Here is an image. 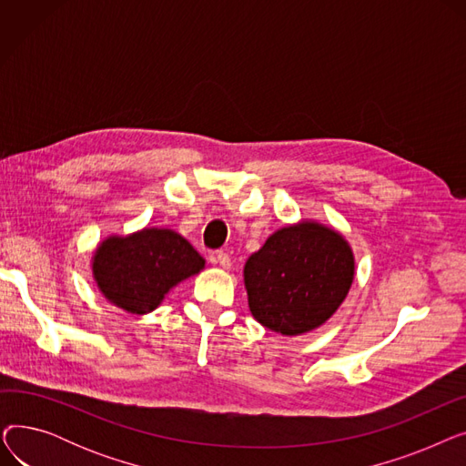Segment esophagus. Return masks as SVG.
Segmentation results:
<instances>
[{"label": "esophagus", "instance_id": "1", "mask_svg": "<svg viewBox=\"0 0 466 466\" xmlns=\"http://www.w3.org/2000/svg\"><path fill=\"white\" fill-rule=\"evenodd\" d=\"M209 260H211L213 264H218V266L227 268V270L232 266V260H230V257H228L225 251H213V253L209 255Z\"/></svg>", "mask_w": 466, "mask_h": 466}]
</instances>
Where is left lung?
Returning a JSON list of instances; mask_svg holds the SVG:
<instances>
[{
  "label": "left lung",
  "instance_id": "obj_1",
  "mask_svg": "<svg viewBox=\"0 0 466 466\" xmlns=\"http://www.w3.org/2000/svg\"><path fill=\"white\" fill-rule=\"evenodd\" d=\"M353 276L348 241L308 220L272 234L243 268L253 317L287 336L309 332L330 319L348 297Z\"/></svg>",
  "mask_w": 466,
  "mask_h": 466
}]
</instances>
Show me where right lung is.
I'll return each mask as SVG.
<instances>
[{
	"instance_id": "obj_1",
	"label": "right lung",
	"mask_w": 466,
	"mask_h": 466,
	"mask_svg": "<svg viewBox=\"0 0 466 466\" xmlns=\"http://www.w3.org/2000/svg\"><path fill=\"white\" fill-rule=\"evenodd\" d=\"M206 260L174 230L145 228L107 238L94 253L92 274L104 297L128 313L153 311L166 292L198 274Z\"/></svg>"
}]
</instances>
